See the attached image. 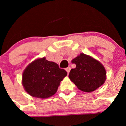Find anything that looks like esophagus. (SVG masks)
Segmentation results:
<instances>
[{
	"label": "esophagus",
	"instance_id": "obj_1",
	"mask_svg": "<svg viewBox=\"0 0 126 126\" xmlns=\"http://www.w3.org/2000/svg\"><path fill=\"white\" fill-rule=\"evenodd\" d=\"M65 70H66L67 74H69V73L70 72V70H71V67H67V68L65 69Z\"/></svg>",
	"mask_w": 126,
	"mask_h": 126
}]
</instances>
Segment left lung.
Here are the masks:
<instances>
[{"label":"left lung","mask_w":126,"mask_h":126,"mask_svg":"<svg viewBox=\"0 0 126 126\" xmlns=\"http://www.w3.org/2000/svg\"><path fill=\"white\" fill-rule=\"evenodd\" d=\"M71 62L76 67L71 70L69 78L79 90L92 92L105 83L106 71L97 60L81 53Z\"/></svg>","instance_id":"8db88e82"}]
</instances>
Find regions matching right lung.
I'll return each instance as SVG.
<instances>
[{
    "label": "right lung",
    "instance_id": "add662e5",
    "mask_svg": "<svg viewBox=\"0 0 126 126\" xmlns=\"http://www.w3.org/2000/svg\"><path fill=\"white\" fill-rule=\"evenodd\" d=\"M66 76V71L60 69L57 64L43 57L28 65L23 73L22 83L31 96L47 98L56 93L61 81Z\"/></svg>",
    "mask_w": 126,
    "mask_h": 126
}]
</instances>
